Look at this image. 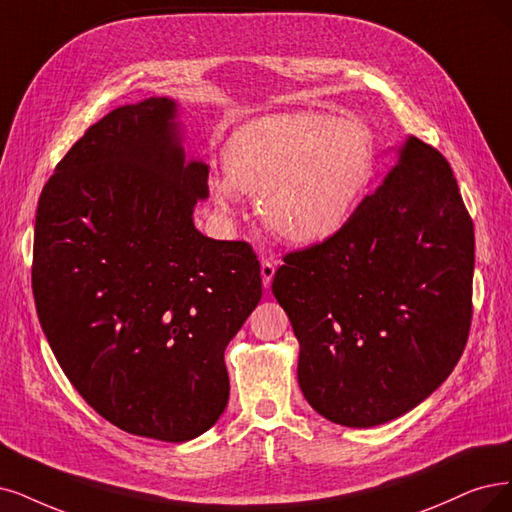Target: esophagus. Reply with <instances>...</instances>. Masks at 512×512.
Wrapping results in <instances>:
<instances>
[{"mask_svg":"<svg viewBox=\"0 0 512 512\" xmlns=\"http://www.w3.org/2000/svg\"><path fill=\"white\" fill-rule=\"evenodd\" d=\"M274 274H276V261L263 259V261H261V280H263V287L270 289L272 280H274Z\"/></svg>","mask_w":512,"mask_h":512,"instance_id":"34e87169","label":"esophagus"}]
</instances>
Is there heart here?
<instances>
[{
	"label": "heart",
	"mask_w": 512,
	"mask_h": 512,
	"mask_svg": "<svg viewBox=\"0 0 512 512\" xmlns=\"http://www.w3.org/2000/svg\"><path fill=\"white\" fill-rule=\"evenodd\" d=\"M227 175L211 194L232 211L240 194H259V215L295 244L335 236L373 177L375 151L363 124L327 113H276L242 126L225 147Z\"/></svg>",
	"instance_id": "obj_1"
}]
</instances>
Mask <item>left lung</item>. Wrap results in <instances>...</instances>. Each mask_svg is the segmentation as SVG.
I'll return each instance as SVG.
<instances>
[{
    "instance_id": "8db88e82",
    "label": "left lung",
    "mask_w": 512,
    "mask_h": 512,
    "mask_svg": "<svg viewBox=\"0 0 512 512\" xmlns=\"http://www.w3.org/2000/svg\"><path fill=\"white\" fill-rule=\"evenodd\" d=\"M475 227L441 151L409 137L335 236L285 255L272 293L323 418L371 428L418 407L458 365L472 320Z\"/></svg>"
}]
</instances>
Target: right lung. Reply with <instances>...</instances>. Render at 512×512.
Segmentation results:
<instances>
[{
	"label": "right lung",
	"mask_w": 512,
	"mask_h": 512,
	"mask_svg": "<svg viewBox=\"0 0 512 512\" xmlns=\"http://www.w3.org/2000/svg\"><path fill=\"white\" fill-rule=\"evenodd\" d=\"M177 103L113 109L56 164L35 215L33 295L82 399L130 434L183 443L227 405L223 352L261 299L249 242L194 225L208 166L185 160Z\"/></svg>",
	"instance_id": "obj_1"
}]
</instances>
